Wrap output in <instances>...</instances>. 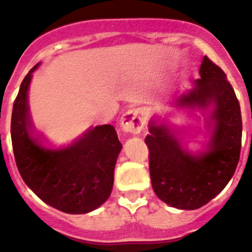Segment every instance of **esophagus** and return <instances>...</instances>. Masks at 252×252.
Instances as JSON below:
<instances>
[{"instance_id": "1", "label": "esophagus", "mask_w": 252, "mask_h": 252, "mask_svg": "<svg viewBox=\"0 0 252 252\" xmlns=\"http://www.w3.org/2000/svg\"><path fill=\"white\" fill-rule=\"evenodd\" d=\"M144 126H145L144 117H142L140 111L136 110V108L127 111L121 120L122 130H124V132L128 133V135L140 133L142 131V128H144Z\"/></svg>"}]
</instances>
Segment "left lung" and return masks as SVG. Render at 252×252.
Returning <instances> with one entry per match:
<instances>
[{"instance_id":"left-lung-1","label":"left lung","mask_w":252,"mask_h":252,"mask_svg":"<svg viewBox=\"0 0 252 252\" xmlns=\"http://www.w3.org/2000/svg\"><path fill=\"white\" fill-rule=\"evenodd\" d=\"M201 78L188 92L173 95L174 106L206 115L208 141L201 151L184 146L183 133L154 117L145 137L154 192L164 203L178 209H197L227 186L239 164L242 120L240 103L226 74L203 57Z\"/></svg>"}]
</instances>
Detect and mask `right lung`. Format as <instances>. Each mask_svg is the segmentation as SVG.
<instances>
[{"mask_svg":"<svg viewBox=\"0 0 252 252\" xmlns=\"http://www.w3.org/2000/svg\"><path fill=\"white\" fill-rule=\"evenodd\" d=\"M36 64L13 103L11 140L21 178L49 206L70 215L92 212L108 199L122 145L112 125L90 127L65 145L46 144L31 130L28 91Z\"/></svg>","mask_w":252,"mask_h":252,"instance_id":"obj_1","label":"right lung"}]
</instances>
